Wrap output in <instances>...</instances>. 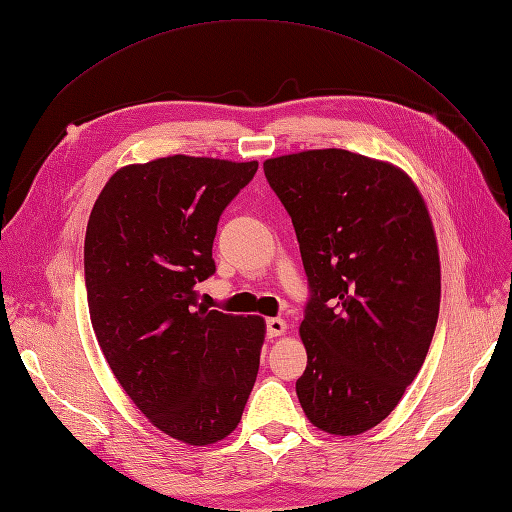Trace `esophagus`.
Instances as JSON below:
<instances>
[{
	"label": "esophagus",
	"mask_w": 512,
	"mask_h": 512,
	"mask_svg": "<svg viewBox=\"0 0 512 512\" xmlns=\"http://www.w3.org/2000/svg\"><path fill=\"white\" fill-rule=\"evenodd\" d=\"M286 331V322L282 318H267V335L280 337Z\"/></svg>",
	"instance_id": "1"
}]
</instances>
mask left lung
<instances>
[{
    "instance_id": "left-lung-1",
    "label": "left lung",
    "mask_w": 512,
    "mask_h": 512,
    "mask_svg": "<svg viewBox=\"0 0 512 512\" xmlns=\"http://www.w3.org/2000/svg\"><path fill=\"white\" fill-rule=\"evenodd\" d=\"M297 232L309 299L297 395L318 429L356 436L393 412L440 312V258L423 196L393 164L346 149L265 162Z\"/></svg>"
}]
</instances>
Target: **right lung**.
I'll use <instances>...</instances> for the list:
<instances>
[{
	"label": "right lung",
	"instance_id": "obj_1",
	"mask_svg": "<svg viewBox=\"0 0 512 512\" xmlns=\"http://www.w3.org/2000/svg\"><path fill=\"white\" fill-rule=\"evenodd\" d=\"M258 162L170 156L117 170L85 235L87 305L106 363L149 421L192 446L224 440L250 397L265 320L198 303L224 209Z\"/></svg>",
	"mask_w": 512,
	"mask_h": 512
}]
</instances>
